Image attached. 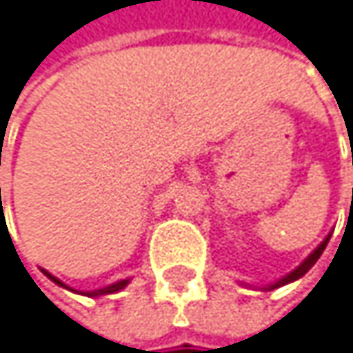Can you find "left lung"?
I'll return each mask as SVG.
<instances>
[{
    "label": "left lung",
    "instance_id": "obj_1",
    "mask_svg": "<svg viewBox=\"0 0 353 353\" xmlns=\"http://www.w3.org/2000/svg\"><path fill=\"white\" fill-rule=\"evenodd\" d=\"M329 241H331V234L329 236H326L293 272H289L287 276H283V279H279V281H276V283H272V285H265V287H259V291H274V289H279V287H285V285H289V283H295V281H299L301 279V276H305L307 272H310V268L320 259V255H322V251L326 249V245H329Z\"/></svg>",
    "mask_w": 353,
    "mask_h": 353
}]
</instances>
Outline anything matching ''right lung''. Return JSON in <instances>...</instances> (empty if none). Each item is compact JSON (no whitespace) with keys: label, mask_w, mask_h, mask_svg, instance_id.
<instances>
[{"label":"right lung","mask_w":353,"mask_h":353,"mask_svg":"<svg viewBox=\"0 0 353 353\" xmlns=\"http://www.w3.org/2000/svg\"><path fill=\"white\" fill-rule=\"evenodd\" d=\"M48 279L52 281V283H56L58 287H62V289H68V291H74V289H70V287H66L60 279H56V276H52L50 272H46V270H41ZM130 285V279H125V281H119V283H112V285H108V287H104V289H96V291H74V293H79V295H88V297H100V295H110V293H117V291H121V289H125Z\"/></svg>","instance_id":"add662e5"}]
</instances>
